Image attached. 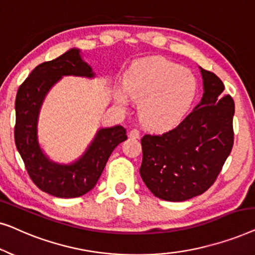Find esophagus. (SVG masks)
<instances>
[{
    "instance_id": "1",
    "label": "esophagus",
    "mask_w": 255,
    "mask_h": 255,
    "mask_svg": "<svg viewBox=\"0 0 255 255\" xmlns=\"http://www.w3.org/2000/svg\"><path fill=\"white\" fill-rule=\"evenodd\" d=\"M128 137L132 138V139H137L140 137V132L137 128H132V130L128 132Z\"/></svg>"
}]
</instances>
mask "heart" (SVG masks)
Instances as JSON below:
<instances>
[{
  "label": "heart",
  "instance_id": "heart-1",
  "mask_svg": "<svg viewBox=\"0 0 255 255\" xmlns=\"http://www.w3.org/2000/svg\"><path fill=\"white\" fill-rule=\"evenodd\" d=\"M124 89L115 99L127 106V93L139 102L142 123L153 128H168L180 123L197 94V81L188 68L162 57L137 60L125 75Z\"/></svg>",
  "mask_w": 255,
  "mask_h": 255
}]
</instances>
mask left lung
I'll return each mask as SVG.
<instances>
[{
	"label": "left lung",
	"instance_id": "left-lung-1",
	"mask_svg": "<svg viewBox=\"0 0 255 255\" xmlns=\"http://www.w3.org/2000/svg\"><path fill=\"white\" fill-rule=\"evenodd\" d=\"M200 71L204 93L195 109L172 130L141 138L140 176L165 201H187L207 191L233 146L235 102L217 75Z\"/></svg>",
	"mask_w": 255,
	"mask_h": 255
}]
</instances>
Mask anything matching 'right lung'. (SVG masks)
I'll use <instances>...</instances> for the list:
<instances>
[{
  "label": "right lung",
  "instance_id": "obj_1",
  "mask_svg": "<svg viewBox=\"0 0 255 255\" xmlns=\"http://www.w3.org/2000/svg\"><path fill=\"white\" fill-rule=\"evenodd\" d=\"M93 79L95 73L83 60L79 48H71L51 61L38 65L16 95L15 142L31 180L40 190L60 198L80 197L96 186L115 147L127 140L122 125L100 128L86 152L72 163L51 160L38 141V118L52 87L62 76Z\"/></svg>",
  "mask_w": 255,
  "mask_h": 255
}]
</instances>
